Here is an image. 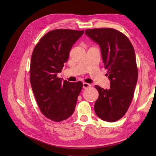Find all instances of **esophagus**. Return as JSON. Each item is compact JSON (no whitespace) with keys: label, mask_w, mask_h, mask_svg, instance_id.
<instances>
[{"label":"esophagus","mask_w":156,"mask_h":156,"mask_svg":"<svg viewBox=\"0 0 156 156\" xmlns=\"http://www.w3.org/2000/svg\"><path fill=\"white\" fill-rule=\"evenodd\" d=\"M91 87V85L90 84H89V83H85V82H84L83 83V88H89V87Z\"/></svg>","instance_id":"esophagus-1"}]
</instances>
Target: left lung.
Listing matches in <instances>:
<instances>
[{
	"label": "left lung",
	"instance_id": "1",
	"mask_svg": "<svg viewBox=\"0 0 156 156\" xmlns=\"http://www.w3.org/2000/svg\"><path fill=\"white\" fill-rule=\"evenodd\" d=\"M85 34L99 44L104 67L108 69L110 89L95 87L99 98L94 105L98 117L114 122L123 116L132 102L138 79L134 48L128 38L113 28L85 30Z\"/></svg>",
	"mask_w": 156,
	"mask_h": 156
}]
</instances>
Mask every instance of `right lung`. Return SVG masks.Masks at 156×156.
<instances>
[{
  "label": "right lung",
  "mask_w": 156,
  "mask_h": 156,
  "mask_svg": "<svg viewBox=\"0 0 156 156\" xmlns=\"http://www.w3.org/2000/svg\"><path fill=\"white\" fill-rule=\"evenodd\" d=\"M83 33L84 30H52L40 38L33 51L31 86L41 112L53 121L66 119L75 111L83 83L62 81L57 75L68 61L73 45Z\"/></svg>",
  "instance_id": "add662e5"
}]
</instances>
